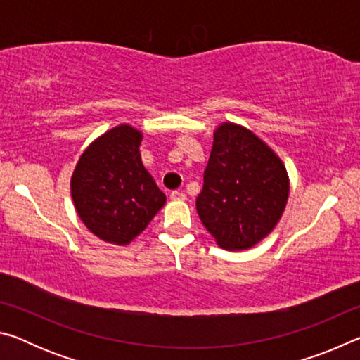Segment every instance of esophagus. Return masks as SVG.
Returning a JSON list of instances; mask_svg holds the SVG:
<instances>
[{"label":"esophagus","instance_id":"obj_1","mask_svg":"<svg viewBox=\"0 0 360 360\" xmlns=\"http://www.w3.org/2000/svg\"><path fill=\"white\" fill-rule=\"evenodd\" d=\"M169 197H172V200H186V193L181 191H173L169 193Z\"/></svg>","mask_w":360,"mask_h":360}]
</instances>
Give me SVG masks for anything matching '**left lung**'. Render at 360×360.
Instances as JSON below:
<instances>
[{"label":"left lung","mask_w":360,"mask_h":360,"mask_svg":"<svg viewBox=\"0 0 360 360\" xmlns=\"http://www.w3.org/2000/svg\"><path fill=\"white\" fill-rule=\"evenodd\" d=\"M289 197L279 157L252 131L225 122L214 131L197 212L217 245L243 251L275 229Z\"/></svg>","instance_id":"1"}]
</instances>
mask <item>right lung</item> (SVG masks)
I'll list each match as a JSON object with an SVG mask.
<instances>
[{"label":"right lung","instance_id":"right-lung-1","mask_svg":"<svg viewBox=\"0 0 360 360\" xmlns=\"http://www.w3.org/2000/svg\"><path fill=\"white\" fill-rule=\"evenodd\" d=\"M141 131L119 125L85 149L71 178L77 216L94 235L129 245L167 202L139 154Z\"/></svg>","mask_w":360,"mask_h":360}]
</instances>
